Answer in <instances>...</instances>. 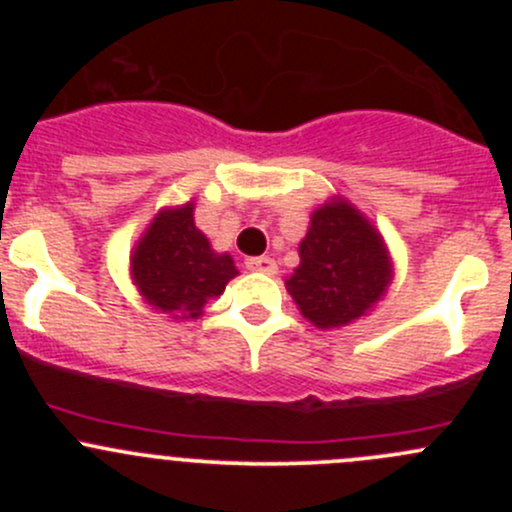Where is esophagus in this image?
I'll return each mask as SVG.
<instances>
[{"label": "esophagus", "mask_w": 512, "mask_h": 512, "mask_svg": "<svg viewBox=\"0 0 512 512\" xmlns=\"http://www.w3.org/2000/svg\"><path fill=\"white\" fill-rule=\"evenodd\" d=\"M245 267L252 272H265V275H275L277 272V262L272 257L260 255V257H247Z\"/></svg>", "instance_id": "1"}]
</instances>
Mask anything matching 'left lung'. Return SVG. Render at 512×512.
<instances>
[{
  "label": "left lung",
  "mask_w": 512,
  "mask_h": 512,
  "mask_svg": "<svg viewBox=\"0 0 512 512\" xmlns=\"http://www.w3.org/2000/svg\"><path fill=\"white\" fill-rule=\"evenodd\" d=\"M391 280L389 255L379 232L337 200L312 215L299 245V267L285 282L304 317L322 329L364 317Z\"/></svg>",
  "instance_id": "1"
}]
</instances>
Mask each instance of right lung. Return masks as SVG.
<instances>
[{
	"label": "right lung",
	"mask_w": 512,
	"mask_h": 512,
	"mask_svg": "<svg viewBox=\"0 0 512 512\" xmlns=\"http://www.w3.org/2000/svg\"><path fill=\"white\" fill-rule=\"evenodd\" d=\"M133 280L148 304L173 319H190L220 297L237 275L230 255L210 250L193 223V203L163 210L133 252Z\"/></svg>",
	"instance_id": "right-lung-1"
}]
</instances>
